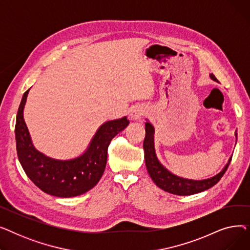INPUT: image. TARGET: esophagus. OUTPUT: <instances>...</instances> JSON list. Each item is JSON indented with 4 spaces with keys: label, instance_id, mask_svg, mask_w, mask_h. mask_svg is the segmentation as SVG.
I'll return each instance as SVG.
<instances>
[{
    "label": "esophagus",
    "instance_id": "esophagus-1",
    "mask_svg": "<svg viewBox=\"0 0 250 250\" xmlns=\"http://www.w3.org/2000/svg\"><path fill=\"white\" fill-rule=\"evenodd\" d=\"M145 114V109H144L143 107H140V106H137V107H134L132 109V111H130V118H132V121H140L141 117Z\"/></svg>",
    "mask_w": 250,
    "mask_h": 250
}]
</instances>
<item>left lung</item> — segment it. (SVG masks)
Masks as SVG:
<instances>
[{
    "instance_id": "left-lung-1",
    "label": "left lung",
    "mask_w": 250,
    "mask_h": 250,
    "mask_svg": "<svg viewBox=\"0 0 250 250\" xmlns=\"http://www.w3.org/2000/svg\"><path fill=\"white\" fill-rule=\"evenodd\" d=\"M209 78H211L213 81L218 82L216 77L213 74H209ZM146 121H147V123L145 124L146 136H145V140H144L143 148H144V151H145V162H146L148 173L157 187L169 193H173L176 195H190V194L199 193L211 188L222 178V176L224 175L231 162L232 156L229 158L224 168H223L218 174L206 179L194 180V179L181 177L172 172H170L165 166L162 165V163L158 159V157L156 155L155 146H154L155 128L148 120ZM235 137H236V140H237V130L235 132Z\"/></svg>"
}]
</instances>
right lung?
Wrapping results in <instances>:
<instances>
[{
  "mask_svg": "<svg viewBox=\"0 0 250 250\" xmlns=\"http://www.w3.org/2000/svg\"><path fill=\"white\" fill-rule=\"evenodd\" d=\"M29 90L23 94L15 125L17 154L26 175L42 191L59 198H73L87 192L100 180L106 166L109 144L128 125L127 117L102 124L80 156L55 159L34 147L25 124L23 111Z\"/></svg>",
  "mask_w": 250,
  "mask_h": 250,
  "instance_id": "1",
  "label": "right lung"
}]
</instances>
